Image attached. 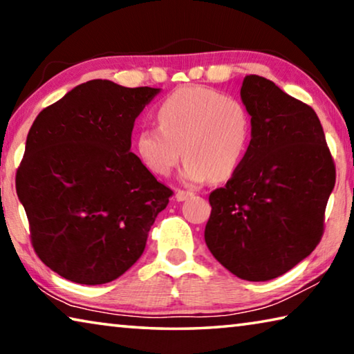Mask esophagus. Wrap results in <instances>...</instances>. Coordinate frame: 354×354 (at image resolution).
Segmentation results:
<instances>
[{"mask_svg": "<svg viewBox=\"0 0 354 354\" xmlns=\"http://www.w3.org/2000/svg\"><path fill=\"white\" fill-rule=\"evenodd\" d=\"M192 195H194V194H192V192H189V190H176L175 198H176L178 201H185L187 198H190Z\"/></svg>", "mask_w": 354, "mask_h": 354, "instance_id": "1", "label": "esophagus"}]
</instances>
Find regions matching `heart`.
Listing matches in <instances>:
<instances>
[{
	"label": "heart",
	"mask_w": 354,
	"mask_h": 354,
	"mask_svg": "<svg viewBox=\"0 0 354 354\" xmlns=\"http://www.w3.org/2000/svg\"><path fill=\"white\" fill-rule=\"evenodd\" d=\"M159 127H143L134 148L140 162L159 176H169L184 153L187 181H225L247 154L251 123L241 101L201 86H184L156 109Z\"/></svg>",
	"instance_id": "obj_1"
}]
</instances>
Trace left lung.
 Returning <instances> with one entry per match:
<instances>
[{"instance_id": "obj_1", "label": "left lung", "mask_w": 354, "mask_h": 354, "mask_svg": "<svg viewBox=\"0 0 354 354\" xmlns=\"http://www.w3.org/2000/svg\"><path fill=\"white\" fill-rule=\"evenodd\" d=\"M251 140L225 187L209 195V251L237 278H278L315 250L335 165L313 107L257 75L243 77Z\"/></svg>"}]
</instances>
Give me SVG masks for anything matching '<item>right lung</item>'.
<instances>
[{
    "instance_id": "right-lung-1",
    "label": "right lung",
    "mask_w": 354,
    "mask_h": 354,
    "mask_svg": "<svg viewBox=\"0 0 354 354\" xmlns=\"http://www.w3.org/2000/svg\"><path fill=\"white\" fill-rule=\"evenodd\" d=\"M160 91L84 82L45 107L15 176L40 261L77 284L111 283L145 250L173 190L131 153L134 122Z\"/></svg>"
}]
</instances>
